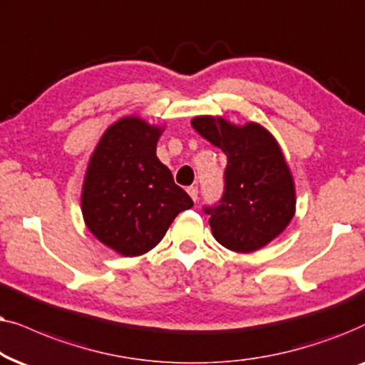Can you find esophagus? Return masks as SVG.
I'll use <instances>...</instances> for the list:
<instances>
[{
    "instance_id": "1",
    "label": "esophagus",
    "mask_w": 365,
    "mask_h": 365,
    "mask_svg": "<svg viewBox=\"0 0 365 365\" xmlns=\"http://www.w3.org/2000/svg\"><path fill=\"white\" fill-rule=\"evenodd\" d=\"M187 192H188V195L192 197L193 202L198 200V188H197V187H188Z\"/></svg>"
}]
</instances>
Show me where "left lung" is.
Returning a JSON list of instances; mask_svg holds the SVG:
<instances>
[{"mask_svg":"<svg viewBox=\"0 0 365 365\" xmlns=\"http://www.w3.org/2000/svg\"><path fill=\"white\" fill-rule=\"evenodd\" d=\"M192 126L227 155L225 192L207 207L218 244L250 254L277 239L295 215V182L279 142L255 121L235 125L222 116L200 115Z\"/></svg>","mask_w":365,"mask_h":365,"instance_id":"1","label":"left lung"}]
</instances>
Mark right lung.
<instances>
[{
	"label": "right lung",
	"instance_id": "right-lung-1",
	"mask_svg": "<svg viewBox=\"0 0 365 365\" xmlns=\"http://www.w3.org/2000/svg\"><path fill=\"white\" fill-rule=\"evenodd\" d=\"M163 126L140 116L110 125L91 153L81 188L85 225L123 257L147 254L180 212L193 207L157 157Z\"/></svg>",
	"mask_w": 365,
	"mask_h": 365
}]
</instances>
